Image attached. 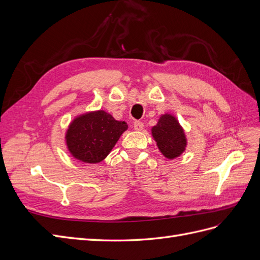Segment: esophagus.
I'll use <instances>...</instances> for the list:
<instances>
[{"instance_id":"1","label":"esophagus","mask_w":260,"mask_h":260,"mask_svg":"<svg viewBox=\"0 0 260 260\" xmlns=\"http://www.w3.org/2000/svg\"><path fill=\"white\" fill-rule=\"evenodd\" d=\"M143 127H144V124H143V122H141V121H136L135 124H133V128H135L136 131L143 130Z\"/></svg>"}]
</instances>
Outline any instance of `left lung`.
I'll return each mask as SVG.
<instances>
[{
	"mask_svg": "<svg viewBox=\"0 0 260 260\" xmlns=\"http://www.w3.org/2000/svg\"><path fill=\"white\" fill-rule=\"evenodd\" d=\"M151 131L157 147L167 159H175L184 153L187 145L185 132L172 114L161 115Z\"/></svg>",
	"mask_w": 260,
	"mask_h": 260,
	"instance_id": "obj_1",
	"label": "left lung"
}]
</instances>
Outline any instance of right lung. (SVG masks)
Segmentation results:
<instances>
[{
  "label": "right lung",
  "mask_w": 260,
  "mask_h": 260,
  "mask_svg": "<svg viewBox=\"0 0 260 260\" xmlns=\"http://www.w3.org/2000/svg\"><path fill=\"white\" fill-rule=\"evenodd\" d=\"M125 121L116 120L105 111H92L76 116L65 133L68 152L85 164H98L112 152L122 133Z\"/></svg>",
  "instance_id": "add662e5"
}]
</instances>
